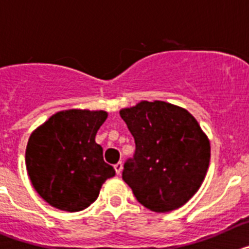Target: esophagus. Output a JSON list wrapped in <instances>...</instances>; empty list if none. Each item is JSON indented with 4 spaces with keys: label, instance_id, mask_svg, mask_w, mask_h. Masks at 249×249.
<instances>
[{
    "label": "esophagus",
    "instance_id": "34e87169",
    "mask_svg": "<svg viewBox=\"0 0 249 249\" xmlns=\"http://www.w3.org/2000/svg\"><path fill=\"white\" fill-rule=\"evenodd\" d=\"M122 168H123L122 162H118V163L114 164V171H116V173H117V175H120V173L122 172Z\"/></svg>",
    "mask_w": 249,
    "mask_h": 249
}]
</instances>
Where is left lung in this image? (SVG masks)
Wrapping results in <instances>:
<instances>
[{
  "instance_id": "obj_1",
  "label": "left lung",
  "mask_w": 249,
  "mask_h": 249,
  "mask_svg": "<svg viewBox=\"0 0 249 249\" xmlns=\"http://www.w3.org/2000/svg\"><path fill=\"white\" fill-rule=\"evenodd\" d=\"M120 114L136 142L122 178L137 201L157 213L187 203L203 183L211 160L210 140L197 120L164 101H141Z\"/></svg>"
}]
</instances>
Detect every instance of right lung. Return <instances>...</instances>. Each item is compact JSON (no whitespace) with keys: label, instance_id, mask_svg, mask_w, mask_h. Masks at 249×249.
Listing matches in <instances>:
<instances>
[{"label":"right lung","instance_id":"obj_1","mask_svg":"<svg viewBox=\"0 0 249 249\" xmlns=\"http://www.w3.org/2000/svg\"><path fill=\"white\" fill-rule=\"evenodd\" d=\"M107 116L101 109H65L31 133L26 169L36 192L50 206L80 212L97 199L106 179L116 175L94 141Z\"/></svg>","mask_w":249,"mask_h":249}]
</instances>
